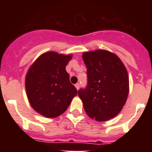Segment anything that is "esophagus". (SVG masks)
Returning <instances> with one entry per match:
<instances>
[{"label": "esophagus", "mask_w": 152, "mask_h": 152, "mask_svg": "<svg viewBox=\"0 0 152 152\" xmlns=\"http://www.w3.org/2000/svg\"><path fill=\"white\" fill-rule=\"evenodd\" d=\"M75 88H76V89L78 90L79 88H80V84H78V83H77V84H75Z\"/></svg>", "instance_id": "1"}]
</instances>
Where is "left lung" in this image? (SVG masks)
I'll return each instance as SVG.
<instances>
[{"label": "left lung", "instance_id": "obj_1", "mask_svg": "<svg viewBox=\"0 0 152 152\" xmlns=\"http://www.w3.org/2000/svg\"><path fill=\"white\" fill-rule=\"evenodd\" d=\"M88 86L78 91L88 116L98 122L108 121L120 113L129 91L126 68L121 59L104 49L85 52Z\"/></svg>", "mask_w": 152, "mask_h": 152}]
</instances>
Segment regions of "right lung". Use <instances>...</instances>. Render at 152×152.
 Instances as JSON below:
<instances>
[{
    "label": "right lung",
    "mask_w": 152,
    "mask_h": 152,
    "mask_svg": "<svg viewBox=\"0 0 152 152\" xmlns=\"http://www.w3.org/2000/svg\"><path fill=\"white\" fill-rule=\"evenodd\" d=\"M72 56L53 51L45 52L28 69L25 77L26 96L31 107L42 116H59L77 94L65 69Z\"/></svg>",
    "instance_id": "add662e5"
}]
</instances>
